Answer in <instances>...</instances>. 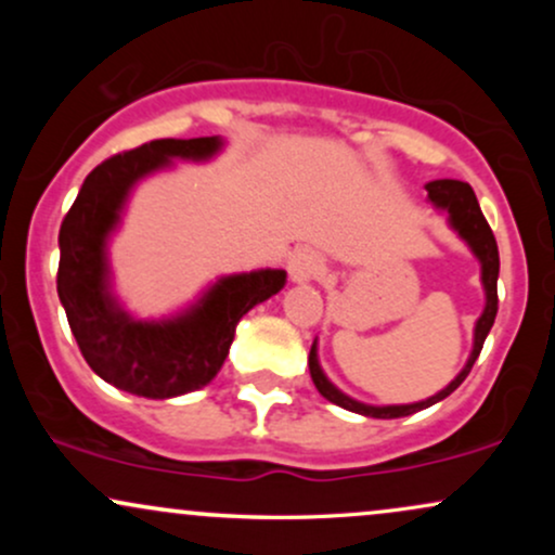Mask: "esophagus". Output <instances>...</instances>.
I'll return each mask as SVG.
<instances>
[{"label":"esophagus","mask_w":555,"mask_h":555,"mask_svg":"<svg viewBox=\"0 0 555 555\" xmlns=\"http://www.w3.org/2000/svg\"><path fill=\"white\" fill-rule=\"evenodd\" d=\"M323 269V260L321 256H318L315 250H297L295 256L289 258V279L295 284H308L313 282V279H318V273H321Z\"/></svg>","instance_id":"esophagus-1"}]
</instances>
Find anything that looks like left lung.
<instances>
[{
	"label": "left lung",
	"mask_w": 555,
	"mask_h": 555,
	"mask_svg": "<svg viewBox=\"0 0 555 555\" xmlns=\"http://www.w3.org/2000/svg\"><path fill=\"white\" fill-rule=\"evenodd\" d=\"M425 190H428V201L438 208V211L449 214V227L454 229L464 242H467L473 256L480 260V282H482V289H486V308H482V315L477 318L475 323L473 352H469L467 365L462 367L460 375H456L449 386L441 388L438 393H433L428 399L415 401V404L375 406V404H365V401L347 397V393L339 391V388L326 378V373H323L321 362H318V339H315L313 347H310L308 365H310V378H313V384L318 391H321V397L328 399L331 404L344 406V410L358 412V415H365V417L393 420V417L415 415V412L428 410V406L438 404V401L449 397L451 391H456V388L462 386V380L469 375V371H473L477 354H480L482 344H486V336L490 334V326H493L495 321V313H499V289H495V284H499V245H495L493 232H490L486 216L480 211V203H477L475 190L469 188L467 182H460V180H433L425 184Z\"/></svg>",
	"instance_id": "1"
}]
</instances>
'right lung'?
I'll return each mask as SVG.
<instances>
[{
    "instance_id": "1",
    "label": "right lung",
    "mask_w": 555,
    "mask_h": 555,
    "mask_svg": "<svg viewBox=\"0 0 555 555\" xmlns=\"http://www.w3.org/2000/svg\"><path fill=\"white\" fill-rule=\"evenodd\" d=\"M224 140H151L99 164L60 229L56 292L91 371L119 391L171 399L197 391L224 365L240 318L284 289L286 271L258 269L216 279L195 302L167 318L127 313L114 295L109 240L138 182L175 162H208Z\"/></svg>"
}]
</instances>
